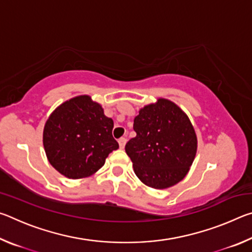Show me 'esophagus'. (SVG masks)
I'll return each instance as SVG.
<instances>
[{"label": "esophagus", "mask_w": 252, "mask_h": 252, "mask_svg": "<svg viewBox=\"0 0 252 252\" xmlns=\"http://www.w3.org/2000/svg\"><path fill=\"white\" fill-rule=\"evenodd\" d=\"M126 143V136H122V138L119 139V146H120L121 149L125 148Z\"/></svg>", "instance_id": "1"}]
</instances>
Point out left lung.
<instances>
[{"instance_id":"1","label":"left lung","mask_w":252,"mask_h":252,"mask_svg":"<svg viewBox=\"0 0 252 252\" xmlns=\"http://www.w3.org/2000/svg\"><path fill=\"white\" fill-rule=\"evenodd\" d=\"M133 130L136 135L126 144V152L144 185L164 189L186 177L197 152V136L179 106L165 99L144 106Z\"/></svg>"}]
</instances>
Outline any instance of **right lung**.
I'll list each match as a JSON object with an SVG mask.
<instances>
[{
    "instance_id": "add662e5",
    "label": "right lung",
    "mask_w": 252,
    "mask_h": 252,
    "mask_svg": "<svg viewBox=\"0 0 252 252\" xmlns=\"http://www.w3.org/2000/svg\"><path fill=\"white\" fill-rule=\"evenodd\" d=\"M113 120L88 95L64 102L51 114L43 131L46 157L52 167L70 179L96 172L119 148Z\"/></svg>"
}]
</instances>
